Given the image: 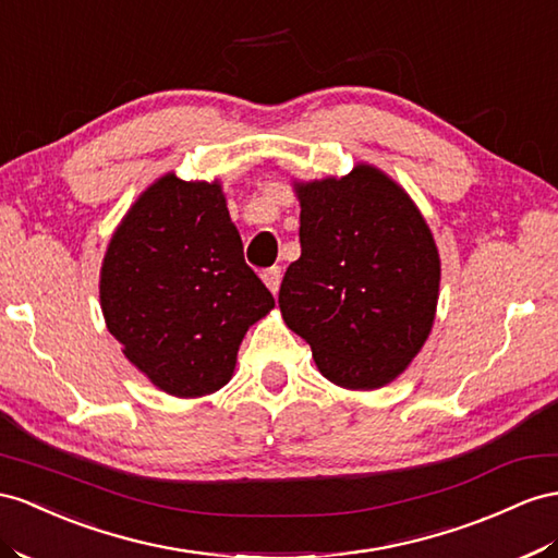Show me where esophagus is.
I'll use <instances>...</instances> for the list:
<instances>
[{
    "label": "esophagus",
    "instance_id": "34e87169",
    "mask_svg": "<svg viewBox=\"0 0 558 558\" xmlns=\"http://www.w3.org/2000/svg\"><path fill=\"white\" fill-rule=\"evenodd\" d=\"M262 278H264V282H266V288H268L270 292H274V294L280 290V280H282V270H280V266L264 268V270H262Z\"/></svg>",
    "mask_w": 558,
    "mask_h": 558
}]
</instances>
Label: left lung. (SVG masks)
<instances>
[{"label":"left lung","mask_w":558,"mask_h":558,"mask_svg":"<svg viewBox=\"0 0 558 558\" xmlns=\"http://www.w3.org/2000/svg\"><path fill=\"white\" fill-rule=\"evenodd\" d=\"M302 256L278 304L320 373L379 389L403 373L434 325L440 262L420 209L379 169L296 185Z\"/></svg>","instance_id":"1"}]
</instances>
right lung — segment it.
<instances>
[{"label":"right lung","instance_id":"obj_1","mask_svg":"<svg viewBox=\"0 0 558 558\" xmlns=\"http://www.w3.org/2000/svg\"><path fill=\"white\" fill-rule=\"evenodd\" d=\"M276 306L247 266L221 185L155 181L112 235L101 308L124 355L162 391L214 393L247 327Z\"/></svg>","mask_w":558,"mask_h":558}]
</instances>
